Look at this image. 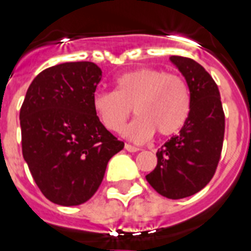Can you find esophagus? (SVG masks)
Wrapping results in <instances>:
<instances>
[{
  "instance_id": "esophagus-1",
  "label": "esophagus",
  "mask_w": 251,
  "mask_h": 251,
  "mask_svg": "<svg viewBox=\"0 0 251 251\" xmlns=\"http://www.w3.org/2000/svg\"><path fill=\"white\" fill-rule=\"evenodd\" d=\"M124 148H126V151H128V152H139L140 151V148H137V147H133V145H129V144H126V145H124Z\"/></svg>"
}]
</instances>
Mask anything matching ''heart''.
Instances as JSON below:
<instances>
[{"mask_svg": "<svg viewBox=\"0 0 251 251\" xmlns=\"http://www.w3.org/2000/svg\"><path fill=\"white\" fill-rule=\"evenodd\" d=\"M133 112V122L123 129L127 139L144 143L153 136H172L187 122L191 108L190 91L178 75L161 69L139 68L115 79V90L97 93L93 110L108 131H120Z\"/></svg>", "mask_w": 251, "mask_h": 251, "instance_id": "b5f03b06", "label": "heart"}]
</instances>
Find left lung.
<instances>
[{
    "label": "left lung",
    "instance_id": "1",
    "mask_svg": "<svg viewBox=\"0 0 251 251\" xmlns=\"http://www.w3.org/2000/svg\"><path fill=\"white\" fill-rule=\"evenodd\" d=\"M187 82L191 108L179 133L162 145L157 166L145 178L160 195L182 199L204 188L220 160L225 116L219 87L200 64L188 57L172 56Z\"/></svg>",
    "mask_w": 251,
    "mask_h": 251
}]
</instances>
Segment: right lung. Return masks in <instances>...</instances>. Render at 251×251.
<instances>
[{
    "label": "right lung",
    "mask_w": 251,
    "mask_h": 251,
    "mask_svg": "<svg viewBox=\"0 0 251 251\" xmlns=\"http://www.w3.org/2000/svg\"><path fill=\"white\" fill-rule=\"evenodd\" d=\"M100 78V68L90 61L59 64L35 77L23 100V158L43 195L55 204L87 201L110 158L124 148L93 110Z\"/></svg>",
    "instance_id": "right-lung-1"
}]
</instances>
